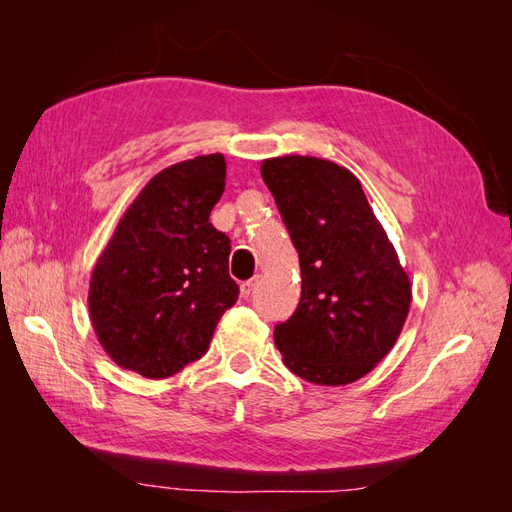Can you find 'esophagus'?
I'll return each instance as SVG.
<instances>
[{"mask_svg":"<svg viewBox=\"0 0 512 512\" xmlns=\"http://www.w3.org/2000/svg\"><path fill=\"white\" fill-rule=\"evenodd\" d=\"M256 286H258V277H252V280L243 282V284H241V297H243V299H250L252 292L256 290Z\"/></svg>","mask_w":512,"mask_h":512,"instance_id":"esophagus-1","label":"esophagus"}]
</instances>
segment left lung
Listing matches in <instances>:
<instances>
[{"label":"left lung","instance_id":"8db88e82","mask_svg":"<svg viewBox=\"0 0 512 512\" xmlns=\"http://www.w3.org/2000/svg\"><path fill=\"white\" fill-rule=\"evenodd\" d=\"M260 175L299 252L301 301L273 339L299 378L342 386L395 346L410 277L348 168L312 156L262 160Z\"/></svg>","mask_w":512,"mask_h":512}]
</instances>
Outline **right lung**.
Segmentation results:
<instances>
[{"label":"right lung","mask_w":512,"mask_h":512,"mask_svg":"<svg viewBox=\"0 0 512 512\" xmlns=\"http://www.w3.org/2000/svg\"><path fill=\"white\" fill-rule=\"evenodd\" d=\"M226 185L222 153L168 166L134 198L89 282V318L111 359L162 380L200 359L239 299L230 239L209 222Z\"/></svg>","instance_id":"1"}]
</instances>
